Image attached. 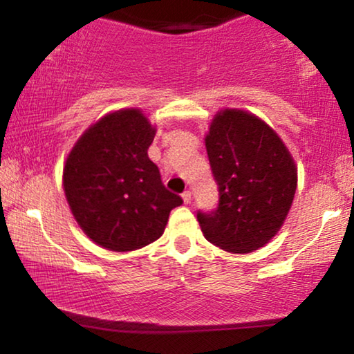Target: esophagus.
<instances>
[{
    "label": "esophagus",
    "instance_id": "34e87169",
    "mask_svg": "<svg viewBox=\"0 0 354 354\" xmlns=\"http://www.w3.org/2000/svg\"><path fill=\"white\" fill-rule=\"evenodd\" d=\"M182 200H183V203H185V205H188V203L192 201V192L190 190H185L182 193Z\"/></svg>",
    "mask_w": 354,
    "mask_h": 354
}]
</instances>
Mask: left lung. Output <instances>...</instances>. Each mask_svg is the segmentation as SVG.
I'll use <instances>...</instances> for the list:
<instances>
[{
    "mask_svg": "<svg viewBox=\"0 0 354 354\" xmlns=\"http://www.w3.org/2000/svg\"><path fill=\"white\" fill-rule=\"evenodd\" d=\"M205 145L219 205L198 212L203 235L229 253H251L269 243L287 219L297 164L277 132L243 109L217 111Z\"/></svg>",
    "mask_w": 354,
    "mask_h": 354,
    "instance_id": "8db88e82",
    "label": "left lung"
}]
</instances>
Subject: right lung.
<instances>
[{"mask_svg": "<svg viewBox=\"0 0 354 354\" xmlns=\"http://www.w3.org/2000/svg\"><path fill=\"white\" fill-rule=\"evenodd\" d=\"M156 135L138 108L91 124L67 154L62 187L74 219L96 245L133 251L156 241L182 198L161 182L148 148Z\"/></svg>", "mask_w": 354, "mask_h": 354, "instance_id": "obj_1", "label": "right lung"}]
</instances>
